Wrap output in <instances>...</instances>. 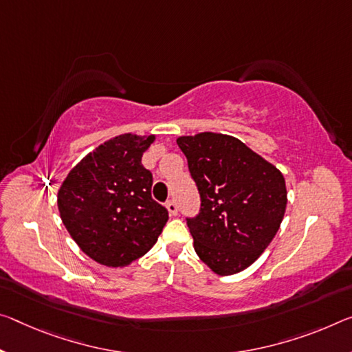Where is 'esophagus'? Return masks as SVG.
<instances>
[{"instance_id":"obj_1","label":"esophagus","mask_w":352,"mask_h":352,"mask_svg":"<svg viewBox=\"0 0 352 352\" xmlns=\"http://www.w3.org/2000/svg\"><path fill=\"white\" fill-rule=\"evenodd\" d=\"M166 208H167V211H169L170 216H177V213H178V206H177V204L174 202V200H167V202H166Z\"/></svg>"}]
</instances>
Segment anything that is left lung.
<instances>
[{
    "mask_svg": "<svg viewBox=\"0 0 352 352\" xmlns=\"http://www.w3.org/2000/svg\"><path fill=\"white\" fill-rule=\"evenodd\" d=\"M202 200L188 219L199 258L217 276L249 267L270 246L287 208L282 172L239 139L204 131L177 138Z\"/></svg>",
    "mask_w": 352,
    "mask_h": 352,
    "instance_id": "left-lung-1",
    "label": "left lung"
}]
</instances>
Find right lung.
Here are the masks:
<instances>
[{"label":"right lung","mask_w":352,"mask_h":352,"mask_svg":"<svg viewBox=\"0 0 352 352\" xmlns=\"http://www.w3.org/2000/svg\"><path fill=\"white\" fill-rule=\"evenodd\" d=\"M156 136L124 133L87 153L58 191L63 224L80 249L108 267H124L153 248L167 210L152 199V174L141 164Z\"/></svg>","instance_id":"1"}]
</instances>
